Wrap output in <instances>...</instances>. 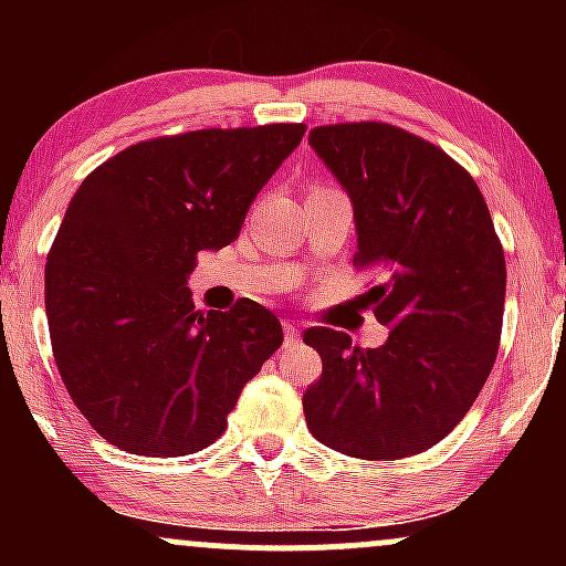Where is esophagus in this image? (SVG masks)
Instances as JSON below:
<instances>
[{
  "label": "esophagus",
  "instance_id": "34e87169",
  "mask_svg": "<svg viewBox=\"0 0 566 566\" xmlns=\"http://www.w3.org/2000/svg\"><path fill=\"white\" fill-rule=\"evenodd\" d=\"M301 340V327L295 322H284V343H297Z\"/></svg>",
  "mask_w": 566,
  "mask_h": 566
}]
</instances>
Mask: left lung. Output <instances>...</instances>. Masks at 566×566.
Instances as JSON below:
<instances>
[{
  "label": "left lung",
  "instance_id": "8db88e82",
  "mask_svg": "<svg viewBox=\"0 0 566 566\" xmlns=\"http://www.w3.org/2000/svg\"><path fill=\"white\" fill-rule=\"evenodd\" d=\"M308 143L350 197L354 265L378 282L367 295L391 329L380 348L305 329L322 356L305 423L350 458L426 452L465 418L495 365L503 244L479 186L433 143L386 122L314 127Z\"/></svg>",
  "mask_w": 566,
  "mask_h": 566
}]
</instances>
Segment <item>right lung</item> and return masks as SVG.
Instances as JSON below:
<instances>
[{
    "label": "right lung",
    "instance_id": "obj_1",
    "mask_svg": "<svg viewBox=\"0 0 566 566\" xmlns=\"http://www.w3.org/2000/svg\"><path fill=\"white\" fill-rule=\"evenodd\" d=\"M305 125L197 129L95 167L44 265V308L63 386L119 450L178 458L226 431L244 382L282 346V324L242 297L193 308L197 255L231 244Z\"/></svg>",
    "mask_w": 566,
    "mask_h": 566
}]
</instances>
